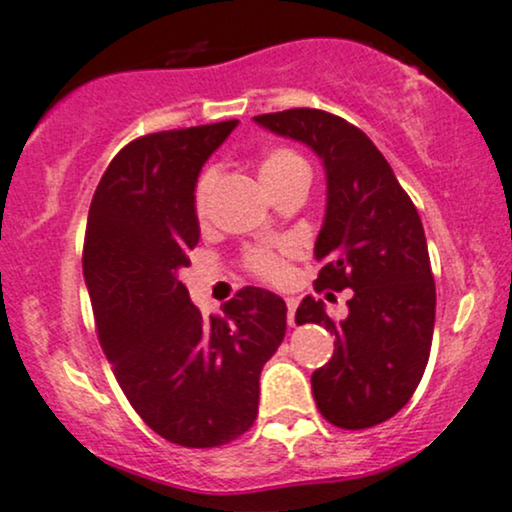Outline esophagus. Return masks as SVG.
I'll return each mask as SVG.
<instances>
[{
    "instance_id": "obj_1",
    "label": "esophagus",
    "mask_w": 512,
    "mask_h": 512,
    "mask_svg": "<svg viewBox=\"0 0 512 512\" xmlns=\"http://www.w3.org/2000/svg\"><path fill=\"white\" fill-rule=\"evenodd\" d=\"M296 305H298L296 298H286V308H289V325L296 322Z\"/></svg>"
}]
</instances>
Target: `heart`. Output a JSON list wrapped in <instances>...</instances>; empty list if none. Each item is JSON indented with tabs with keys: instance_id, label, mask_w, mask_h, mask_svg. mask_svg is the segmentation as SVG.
Returning <instances> with one entry per match:
<instances>
[{
	"instance_id": "1",
	"label": "heart",
	"mask_w": 512,
	"mask_h": 512,
	"mask_svg": "<svg viewBox=\"0 0 512 512\" xmlns=\"http://www.w3.org/2000/svg\"><path fill=\"white\" fill-rule=\"evenodd\" d=\"M305 166V161L298 154H293L289 149H276L272 154H267L260 161V178H274V175L289 173V170ZM216 182V170H207L197 182L195 190V209L199 216L207 214L209 209V197L214 190ZM286 248L284 250H272V248H257L248 255V269L252 274H257L260 279L267 281H281L286 276Z\"/></svg>"
}]
</instances>
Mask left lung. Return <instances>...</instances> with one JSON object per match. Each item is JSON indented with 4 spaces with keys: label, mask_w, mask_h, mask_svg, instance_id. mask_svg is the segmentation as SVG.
<instances>
[{
    "label": "left lung",
    "mask_w": 512,
    "mask_h": 512,
    "mask_svg": "<svg viewBox=\"0 0 512 512\" xmlns=\"http://www.w3.org/2000/svg\"><path fill=\"white\" fill-rule=\"evenodd\" d=\"M252 120L322 161L327 204L315 286L354 291L339 322L313 296L296 310L298 325L317 322L337 337L332 358L310 378L317 409L351 431L383 424L414 395L431 354L436 284L419 211L378 146L342 117L293 108Z\"/></svg>",
    "instance_id": "8db88e82"
}]
</instances>
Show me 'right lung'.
I'll list each match as a JSON object with an SVG mask.
<instances>
[{
    "instance_id": "1",
    "label": "right lung",
    "mask_w": 512,
    "mask_h": 512,
    "mask_svg": "<svg viewBox=\"0 0 512 512\" xmlns=\"http://www.w3.org/2000/svg\"><path fill=\"white\" fill-rule=\"evenodd\" d=\"M238 120L134 139L110 161L86 221L84 279L98 339L134 411L158 436L216 448L252 426L286 303L245 286L202 317L180 269L199 243L195 190Z\"/></svg>"
}]
</instances>
